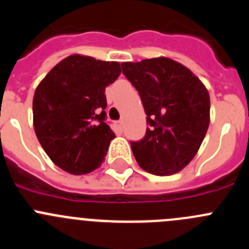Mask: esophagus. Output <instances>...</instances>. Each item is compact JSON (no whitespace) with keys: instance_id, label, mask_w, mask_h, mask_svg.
I'll list each match as a JSON object with an SVG mask.
<instances>
[{"instance_id":"1","label":"esophagus","mask_w":249,"mask_h":249,"mask_svg":"<svg viewBox=\"0 0 249 249\" xmlns=\"http://www.w3.org/2000/svg\"><path fill=\"white\" fill-rule=\"evenodd\" d=\"M117 127L120 129H123V121L122 120H120V121H117Z\"/></svg>"}]
</instances>
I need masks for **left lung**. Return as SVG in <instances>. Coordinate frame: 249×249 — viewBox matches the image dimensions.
<instances>
[{
	"instance_id": "1",
	"label": "left lung",
	"mask_w": 249,
	"mask_h": 249,
	"mask_svg": "<svg viewBox=\"0 0 249 249\" xmlns=\"http://www.w3.org/2000/svg\"><path fill=\"white\" fill-rule=\"evenodd\" d=\"M147 115L144 137L131 141L137 163L154 175H170L190 163L210 123L206 88L188 68L168 58L122 63Z\"/></svg>"
}]
</instances>
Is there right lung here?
Instances as JSON below:
<instances>
[{"label": "right lung", "instance_id": "add662e5", "mask_svg": "<svg viewBox=\"0 0 249 249\" xmlns=\"http://www.w3.org/2000/svg\"><path fill=\"white\" fill-rule=\"evenodd\" d=\"M120 64L70 55L50 70L33 97L36 138L54 164L88 174L104 161L115 133L106 122L105 89L120 76Z\"/></svg>", "mask_w": 249, "mask_h": 249}]
</instances>
